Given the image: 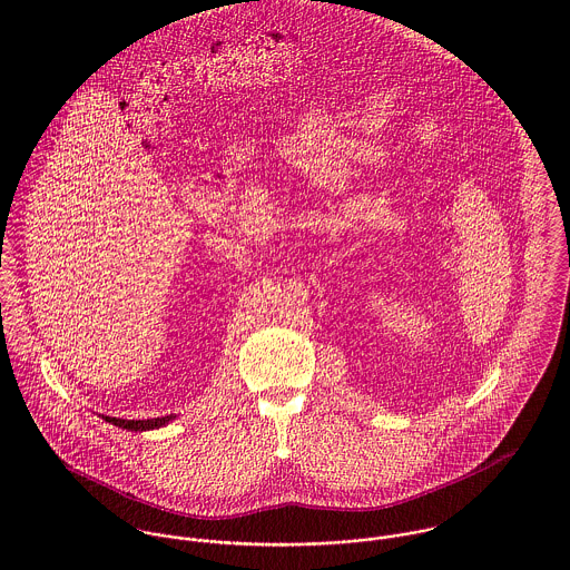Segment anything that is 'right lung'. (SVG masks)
<instances>
[{"label":"right lung","instance_id":"add662e5","mask_svg":"<svg viewBox=\"0 0 570 570\" xmlns=\"http://www.w3.org/2000/svg\"><path fill=\"white\" fill-rule=\"evenodd\" d=\"M105 421L118 425V428H125V430H131V432H142V430H154V428H163L166 425L173 414H166V416H158V419H116V416H102Z\"/></svg>","mask_w":570,"mask_h":570}]
</instances>
